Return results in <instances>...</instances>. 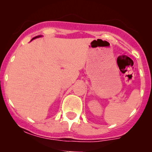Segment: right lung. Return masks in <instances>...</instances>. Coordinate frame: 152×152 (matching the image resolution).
I'll return each mask as SVG.
<instances>
[{"mask_svg": "<svg viewBox=\"0 0 152 152\" xmlns=\"http://www.w3.org/2000/svg\"><path fill=\"white\" fill-rule=\"evenodd\" d=\"M40 36H36V37H34V38H33V39H35V38H38V37H40ZM32 39V40H33Z\"/></svg>", "mask_w": 152, "mask_h": 152, "instance_id": "obj_1", "label": "right lung"}]
</instances>
